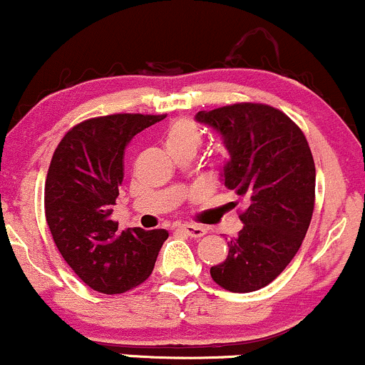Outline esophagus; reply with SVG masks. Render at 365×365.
Segmentation results:
<instances>
[{
    "label": "esophagus",
    "mask_w": 365,
    "mask_h": 365,
    "mask_svg": "<svg viewBox=\"0 0 365 365\" xmlns=\"http://www.w3.org/2000/svg\"><path fill=\"white\" fill-rule=\"evenodd\" d=\"M180 228H182V232L190 238H200L207 233V230L204 228V226H197V225H182Z\"/></svg>",
    "instance_id": "34e87169"
}]
</instances>
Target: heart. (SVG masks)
<instances>
[{
	"label": "heart",
	"instance_id": "obj_1",
	"mask_svg": "<svg viewBox=\"0 0 365 365\" xmlns=\"http://www.w3.org/2000/svg\"><path fill=\"white\" fill-rule=\"evenodd\" d=\"M200 140H202V137H200L199 127L194 121L185 118L173 121L165 132V148L168 149L171 156L183 153V150L195 153L199 149Z\"/></svg>",
	"mask_w": 365,
	"mask_h": 365
}]
</instances>
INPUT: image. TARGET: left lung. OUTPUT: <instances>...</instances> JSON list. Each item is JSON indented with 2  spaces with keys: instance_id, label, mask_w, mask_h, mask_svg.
<instances>
[{
  "instance_id": "8db88e82",
  "label": "left lung",
  "mask_w": 365,
  "mask_h": 365,
  "mask_svg": "<svg viewBox=\"0 0 365 365\" xmlns=\"http://www.w3.org/2000/svg\"><path fill=\"white\" fill-rule=\"evenodd\" d=\"M228 159L221 182L245 200L244 228L228 242L226 261L211 267L225 290L249 293L269 284L299 252L314 211L316 166L302 130L276 108L240 103L199 111Z\"/></svg>"
}]
</instances>
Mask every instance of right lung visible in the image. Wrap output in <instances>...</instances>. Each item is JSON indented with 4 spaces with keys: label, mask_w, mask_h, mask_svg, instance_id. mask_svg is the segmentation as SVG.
<instances>
[{
    "label": "right lung",
    "mask_w": 365,
    "mask_h": 365,
    "mask_svg": "<svg viewBox=\"0 0 365 365\" xmlns=\"http://www.w3.org/2000/svg\"><path fill=\"white\" fill-rule=\"evenodd\" d=\"M165 115H121L86 120L54 150L44 187L46 221L73 273L92 290L115 295L153 273L166 230L128 228L111 220L123 182L125 148Z\"/></svg>",
    "instance_id": "obj_1"
}]
</instances>
